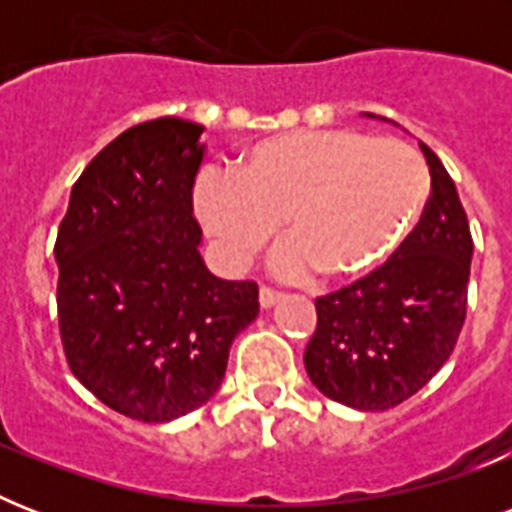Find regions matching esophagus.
I'll use <instances>...</instances> for the list:
<instances>
[{"instance_id": "1", "label": "esophagus", "mask_w": 512, "mask_h": 512, "mask_svg": "<svg viewBox=\"0 0 512 512\" xmlns=\"http://www.w3.org/2000/svg\"><path fill=\"white\" fill-rule=\"evenodd\" d=\"M281 300V292L279 289H273V287H260V305H263V308H273V305L279 303Z\"/></svg>"}]
</instances>
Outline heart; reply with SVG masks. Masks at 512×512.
<instances>
[{"label":"heart","instance_id":"1","mask_svg":"<svg viewBox=\"0 0 512 512\" xmlns=\"http://www.w3.org/2000/svg\"><path fill=\"white\" fill-rule=\"evenodd\" d=\"M430 175L412 148L356 130H303L265 138L204 172L196 215L233 265L268 244L281 223L279 268L321 279L364 276L420 225Z\"/></svg>","mask_w":512,"mask_h":512}]
</instances>
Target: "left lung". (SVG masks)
Returning <instances> with one entry per match:
<instances>
[{"instance_id": "left-lung-1", "label": "left lung", "mask_w": 512, "mask_h": 512, "mask_svg": "<svg viewBox=\"0 0 512 512\" xmlns=\"http://www.w3.org/2000/svg\"><path fill=\"white\" fill-rule=\"evenodd\" d=\"M420 148L430 167L420 225L388 263L316 297L305 372L324 396L361 412L393 409L428 385L452 356L468 313V215L441 159Z\"/></svg>"}]
</instances>
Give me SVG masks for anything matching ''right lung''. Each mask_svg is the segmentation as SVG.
<instances>
[{"mask_svg": "<svg viewBox=\"0 0 512 512\" xmlns=\"http://www.w3.org/2000/svg\"><path fill=\"white\" fill-rule=\"evenodd\" d=\"M199 135L177 116L122 132L84 167L55 239L68 366L130 420L170 422L207 404L260 311L255 281L217 279L199 255Z\"/></svg>", "mask_w": 512, "mask_h": 512, "instance_id": "add662e5", "label": "right lung"}]
</instances>
